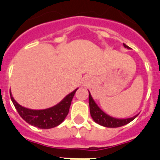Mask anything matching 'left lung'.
Listing matches in <instances>:
<instances>
[{"mask_svg":"<svg viewBox=\"0 0 160 160\" xmlns=\"http://www.w3.org/2000/svg\"><path fill=\"white\" fill-rule=\"evenodd\" d=\"M123 46L127 48V49H130L129 46H128L124 43ZM89 105H90V115L92 117L93 120L95 122H97L98 124L103 126L105 128H119V127H122V126H124L126 124L131 122L132 120H134L138 116V114H136L134 117L128 118H116L110 116V115L106 114L105 112H103L101 109L98 107L94 100L93 99L90 91H89Z\"/></svg>","mask_w":160,"mask_h":160,"instance_id":"8db88e82","label":"left lung"}]
</instances>
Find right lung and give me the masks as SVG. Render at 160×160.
I'll return each instance as SVG.
<instances>
[{
	"instance_id": "right-lung-1",
	"label": "right lung",
	"mask_w": 160,
	"mask_h": 160,
	"mask_svg": "<svg viewBox=\"0 0 160 160\" xmlns=\"http://www.w3.org/2000/svg\"><path fill=\"white\" fill-rule=\"evenodd\" d=\"M76 90L66 95L57 105L44 110H32L18 104L10 92V98L20 116L25 122L41 129H49L60 125L67 116Z\"/></svg>"
}]
</instances>
